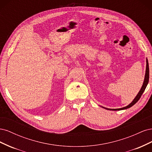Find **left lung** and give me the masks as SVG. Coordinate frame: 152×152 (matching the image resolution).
<instances>
[{
	"label": "left lung",
	"mask_w": 152,
	"mask_h": 152,
	"mask_svg": "<svg viewBox=\"0 0 152 152\" xmlns=\"http://www.w3.org/2000/svg\"><path fill=\"white\" fill-rule=\"evenodd\" d=\"M148 81H149V65H148V59H146V73H145V79H144V82H143V84H142V86L141 87V88L140 91V92L138 93V94H137V96L135 97V98L133 99L132 102L129 104H128L127 106H126V107H123V108H117V109H110V108H104V107H103L105 109L107 110H114V111H115V110H126V109H127V108H129L130 107H131L132 106L134 105V104H136L137 101H138L140 98L141 95L142 94V93H143V92L145 91L146 87L147 86V85H148Z\"/></svg>",
	"instance_id": "obj_1"
}]
</instances>
